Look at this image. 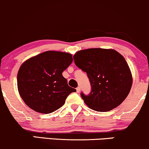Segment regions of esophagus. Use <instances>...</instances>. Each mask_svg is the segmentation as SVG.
I'll return each instance as SVG.
<instances>
[{
	"instance_id": "1",
	"label": "esophagus",
	"mask_w": 149,
	"mask_h": 149,
	"mask_svg": "<svg viewBox=\"0 0 149 149\" xmlns=\"http://www.w3.org/2000/svg\"><path fill=\"white\" fill-rule=\"evenodd\" d=\"M76 91H77V92H78V93H80V86H78V87L76 88Z\"/></svg>"
}]
</instances>
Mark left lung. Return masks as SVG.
Segmentation results:
<instances>
[{"label": "left lung", "mask_w": 149, "mask_h": 149, "mask_svg": "<svg viewBox=\"0 0 149 149\" xmlns=\"http://www.w3.org/2000/svg\"><path fill=\"white\" fill-rule=\"evenodd\" d=\"M78 68L86 73L91 86L84 103L94 111L112 110L126 99L132 86V75L125 58L112 49L81 50L73 56Z\"/></svg>", "instance_id": "obj_1"}]
</instances>
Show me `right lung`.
I'll list each match as a JSON object with an SVG mask.
<instances>
[{"label":"right lung","instance_id":"obj_1","mask_svg":"<svg viewBox=\"0 0 149 149\" xmlns=\"http://www.w3.org/2000/svg\"><path fill=\"white\" fill-rule=\"evenodd\" d=\"M73 62L69 53L47 51L24 62L17 75L18 90L35 111L50 113L60 109L76 88L70 87L63 72Z\"/></svg>","mask_w":149,"mask_h":149}]
</instances>
